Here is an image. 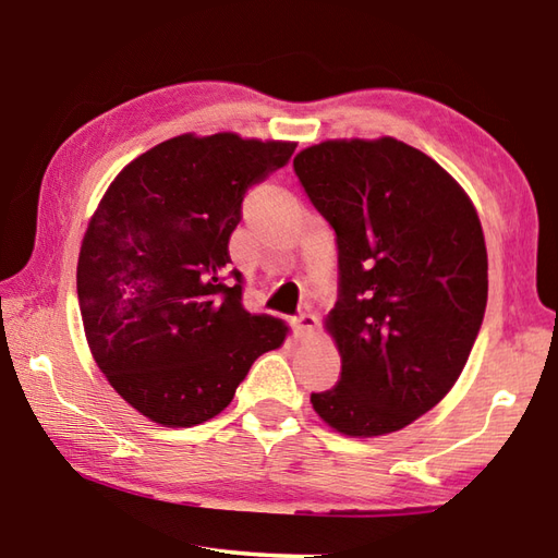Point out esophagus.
Returning <instances> with one entry per match:
<instances>
[{"label": "esophagus", "mask_w": 558, "mask_h": 558, "mask_svg": "<svg viewBox=\"0 0 558 558\" xmlns=\"http://www.w3.org/2000/svg\"><path fill=\"white\" fill-rule=\"evenodd\" d=\"M292 325H295V335L298 337H307L315 329L317 317L310 315V313H302V315H298L295 319H292Z\"/></svg>", "instance_id": "obj_1"}]
</instances>
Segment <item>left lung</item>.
<instances>
[{"label": "left lung", "mask_w": 558, "mask_h": 558, "mask_svg": "<svg viewBox=\"0 0 558 558\" xmlns=\"http://www.w3.org/2000/svg\"><path fill=\"white\" fill-rule=\"evenodd\" d=\"M292 169L335 229L342 356L329 391L310 396L344 436H384L430 411L465 366L487 305L477 211L438 162L393 137L329 140Z\"/></svg>", "instance_id": "1"}]
</instances>
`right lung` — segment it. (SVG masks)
<instances>
[{
    "label": "right lung",
    "mask_w": 558,
    "mask_h": 558,
    "mask_svg": "<svg viewBox=\"0 0 558 558\" xmlns=\"http://www.w3.org/2000/svg\"><path fill=\"white\" fill-rule=\"evenodd\" d=\"M295 143L182 135L116 177L78 256L88 347L112 389L149 421L196 426L231 403L251 364L288 327L243 307L229 239L251 186Z\"/></svg>",
    "instance_id": "right-lung-1"
}]
</instances>
